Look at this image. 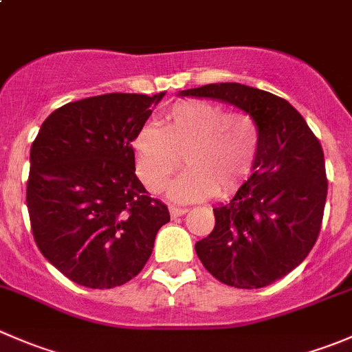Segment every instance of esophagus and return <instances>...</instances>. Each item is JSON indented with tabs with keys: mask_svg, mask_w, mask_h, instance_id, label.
Instances as JSON below:
<instances>
[{
	"mask_svg": "<svg viewBox=\"0 0 352 352\" xmlns=\"http://www.w3.org/2000/svg\"><path fill=\"white\" fill-rule=\"evenodd\" d=\"M186 212H187L186 208H175V206L170 208V216H172V218H179V216H184Z\"/></svg>",
	"mask_w": 352,
	"mask_h": 352,
	"instance_id": "obj_1",
	"label": "esophagus"
}]
</instances>
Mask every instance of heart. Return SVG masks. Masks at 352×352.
Instances as JSON below:
<instances>
[{"label": "heart", "mask_w": 352, "mask_h": 352, "mask_svg": "<svg viewBox=\"0 0 352 352\" xmlns=\"http://www.w3.org/2000/svg\"><path fill=\"white\" fill-rule=\"evenodd\" d=\"M258 151L254 116L206 100L179 102L162 127H141L133 140L136 173L150 192L165 190L184 156L187 168L168 190L175 202L230 196L254 172Z\"/></svg>", "instance_id": "heart-1"}]
</instances>
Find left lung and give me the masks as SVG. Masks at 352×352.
<instances>
[{"label":"left lung","mask_w":352,"mask_h":352,"mask_svg":"<svg viewBox=\"0 0 352 352\" xmlns=\"http://www.w3.org/2000/svg\"><path fill=\"white\" fill-rule=\"evenodd\" d=\"M214 98L254 116L261 127L257 165L226 204L214 208V230L196 243L202 265L228 286L276 283L305 261L318 239L327 199L324 151L289 102L242 83L180 91Z\"/></svg>","instance_id":"obj_1"}]
</instances>
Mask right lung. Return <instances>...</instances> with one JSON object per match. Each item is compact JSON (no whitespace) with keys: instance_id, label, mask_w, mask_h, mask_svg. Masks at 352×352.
Returning <instances> with one entry per match:
<instances>
[{"instance_id":"right-lung-1","label":"right lung","mask_w":352,"mask_h":352,"mask_svg":"<svg viewBox=\"0 0 352 352\" xmlns=\"http://www.w3.org/2000/svg\"><path fill=\"white\" fill-rule=\"evenodd\" d=\"M105 94L69 102L30 148L27 208L38 250L67 279L109 289L136 278L170 221L136 177L133 140L163 98Z\"/></svg>"}]
</instances>
